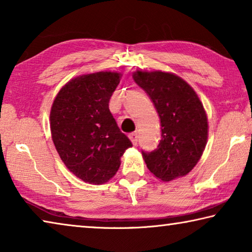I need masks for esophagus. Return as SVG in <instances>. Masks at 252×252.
Instances as JSON below:
<instances>
[{
  "mask_svg": "<svg viewBox=\"0 0 252 252\" xmlns=\"http://www.w3.org/2000/svg\"><path fill=\"white\" fill-rule=\"evenodd\" d=\"M129 138L131 140V142L135 146L136 142H138V133H136V132H132V133L129 134Z\"/></svg>",
  "mask_w": 252,
  "mask_h": 252,
  "instance_id": "34e87169",
  "label": "esophagus"
}]
</instances>
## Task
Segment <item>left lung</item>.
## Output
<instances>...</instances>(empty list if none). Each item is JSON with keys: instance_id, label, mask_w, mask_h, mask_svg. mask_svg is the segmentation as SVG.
Instances as JSON below:
<instances>
[{"instance_id": "1", "label": "left lung", "mask_w": 252, "mask_h": 252, "mask_svg": "<svg viewBox=\"0 0 252 252\" xmlns=\"http://www.w3.org/2000/svg\"><path fill=\"white\" fill-rule=\"evenodd\" d=\"M133 80L150 97L160 117L161 140L142 151L150 172L169 182L186 176L201 158L208 139V118L197 93L185 80L162 71H135Z\"/></svg>"}]
</instances>
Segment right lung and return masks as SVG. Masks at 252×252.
Instances as JSON below:
<instances>
[{
	"label": "right lung",
	"instance_id": "1",
	"mask_svg": "<svg viewBox=\"0 0 252 252\" xmlns=\"http://www.w3.org/2000/svg\"><path fill=\"white\" fill-rule=\"evenodd\" d=\"M120 78L106 71L76 76L59 91L51 108V134L60 158L74 176L92 185L108 182L132 147L109 110Z\"/></svg>",
	"mask_w": 252,
	"mask_h": 252
}]
</instances>
